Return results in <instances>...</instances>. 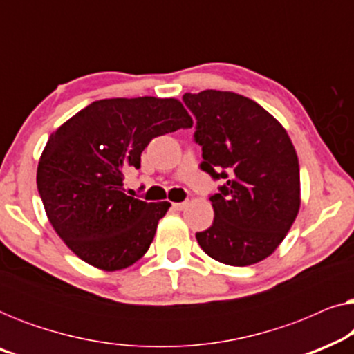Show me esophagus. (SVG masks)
Listing matches in <instances>:
<instances>
[{"mask_svg":"<svg viewBox=\"0 0 354 354\" xmlns=\"http://www.w3.org/2000/svg\"><path fill=\"white\" fill-rule=\"evenodd\" d=\"M172 206L176 207L177 211H183V209H185V207L188 206V203H187V201H183V203H174Z\"/></svg>","mask_w":354,"mask_h":354,"instance_id":"1","label":"esophagus"}]
</instances>
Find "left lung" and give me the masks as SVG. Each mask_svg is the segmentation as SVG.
Masks as SVG:
<instances>
[{
	"label": "left lung",
	"mask_w": 354,
	"mask_h": 354,
	"mask_svg": "<svg viewBox=\"0 0 354 354\" xmlns=\"http://www.w3.org/2000/svg\"><path fill=\"white\" fill-rule=\"evenodd\" d=\"M196 118L203 171L224 185L212 195V225L196 240L209 258L251 266L274 253L301 205L299 164L287 130L268 111L232 91L183 95Z\"/></svg>",
	"instance_id": "left-lung-1"
}]
</instances>
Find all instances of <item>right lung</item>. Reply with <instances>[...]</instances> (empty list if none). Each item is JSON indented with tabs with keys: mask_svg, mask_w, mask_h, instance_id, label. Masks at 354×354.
<instances>
[{
	"mask_svg": "<svg viewBox=\"0 0 354 354\" xmlns=\"http://www.w3.org/2000/svg\"><path fill=\"white\" fill-rule=\"evenodd\" d=\"M176 98H109L86 106L48 138L37 187L48 221L72 253L96 269L129 268L147 253L171 203L125 195L154 137L192 127Z\"/></svg>",
	"mask_w": 354,
	"mask_h": 354,
	"instance_id": "obj_1",
	"label": "right lung"
}]
</instances>
